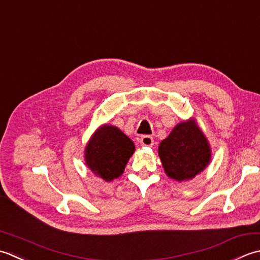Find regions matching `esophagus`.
Returning <instances> with one entry per match:
<instances>
[{
	"label": "esophagus",
	"mask_w": 260,
	"mask_h": 260,
	"mask_svg": "<svg viewBox=\"0 0 260 260\" xmlns=\"http://www.w3.org/2000/svg\"><path fill=\"white\" fill-rule=\"evenodd\" d=\"M140 145L145 147H151L153 145V139L150 136H144L140 139Z\"/></svg>",
	"instance_id": "obj_1"
}]
</instances>
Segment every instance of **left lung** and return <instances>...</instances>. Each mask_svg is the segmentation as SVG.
<instances>
[{
    "label": "left lung",
    "instance_id": "left-lung-1",
    "mask_svg": "<svg viewBox=\"0 0 260 260\" xmlns=\"http://www.w3.org/2000/svg\"><path fill=\"white\" fill-rule=\"evenodd\" d=\"M166 175L176 182L189 181L202 173L211 161V147L194 119L174 126L158 147Z\"/></svg>",
    "mask_w": 260,
    "mask_h": 260
}]
</instances>
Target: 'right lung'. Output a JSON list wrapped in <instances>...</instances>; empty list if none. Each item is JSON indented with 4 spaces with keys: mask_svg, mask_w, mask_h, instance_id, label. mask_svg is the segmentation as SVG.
<instances>
[{
    "mask_svg": "<svg viewBox=\"0 0 260 260\" xmlns=\"http://www.w3.org/2000/svg\"><path fill=\"white\" fill-rule=\"evenodd\" d=\"M134 141L112 124H102L95 130L85 147L86 166L95 176L111 182L123 174L134 155Z\"/></svg>",
    "mask_w": 260,
    "mask_h": 260,
    "instance_id": "add662e5",
    "label": "right lung"
}]
</instances>
